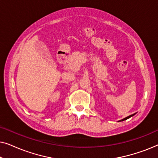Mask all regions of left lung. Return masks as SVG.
I'll use <instances>...</instances> for the list:
<instances>
[{
  "label": "left lung",
  "instance_id": "1",
  "mask_svg": "<svg viewBox=\"0 0 158 158\" xmlns=\"http://www.w3.org/2000/svg\"><path fill=\"white\" fill-rule=\"evenodd\" d=\"M134 115V114H132V115H130V116H127V117H126L125 118H124V119H122V121H124V120H126V119H127V118H130L131 116H132Z\"/></svg>",
  "mask_w": 158,
  "mask_h": 158
}]
</instances>
